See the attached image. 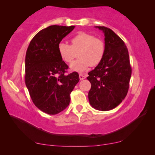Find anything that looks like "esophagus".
I'll return each mask as SVG.
<instances>
[{
	"label": "esophagus",
	"instance_id": "34e87169",
	"mask_svg": "<svg viewBox=\"0 0 155 155\" xmlns=\"http://www.w3.org/2000/svg\"><path fill=\"white\" fill-rule=\"evenodd\" d=\"M79 77H80V80H82L85 79L86 76H85V75H82V74H80Z\"/></svg>",
	"mask_w": 155,
	"mask_h": 155
}]
</instances>
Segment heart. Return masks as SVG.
<instances>
[{
	"label": "heart",
	"mask_w": 155,
	"mask_h": 155,
	"mask_svg": "<svg viewBox=\"0 0 155 155\" xmlns=\"http://www.w3.org/2000/svg\"><path fill=\"white\" fill-rule=\"evenodd\" d=\"M71 45L61 42L58 45V51L61 58L70 63L78 52L79 59L70 65L72 71L82 73L90 65L96 66L104 56L105 45L102 40L85 32H80L72 38Z\"/></svg>",
	"instance_id": "obj_1"
}]
</instances>
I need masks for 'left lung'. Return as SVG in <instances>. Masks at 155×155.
Masks as SVG:
<instances>
[{
  "label": "left lung",
  "instance_id": "8db88e82",
  "mask_svg": "<svg viewBox=\"0 0 155 155\" xmlns=\"http://www.w3.org/2000/svg\"><path fill=\"white\" fill-rule=\"evenodd\" d=\"M104 34L105 53L103 59L87 78L91 83L88 93L90 105L99 111H109L126 97L131 77L128 48L111 29L97 26Z\"/></svg>",
  "mask_w": 155,
  "mask_h": 155
}]
</instances>
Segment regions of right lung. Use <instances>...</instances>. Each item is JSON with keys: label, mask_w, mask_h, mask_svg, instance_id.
I'll list each match as a JSON object with an SVG mask.
<instances>
[{"label": "right lung", "mask_w": 155, "mask_h": 155, "mask_svg": "<svg viewBox=\"0 0 155 155\" xmlns=\"http://www.w3.org/2000/svg\"><path fill=\"white\" fill-rule=\"evenodd\" d=\"M75 26L51 25L42 29L29 43L25 56V84L31 100L44 113L54 115L69 105L70 94L79 82L76 72L61 58L58 45Z\"/></svg>", "instance_id": "add662e5"}]
</instances>
